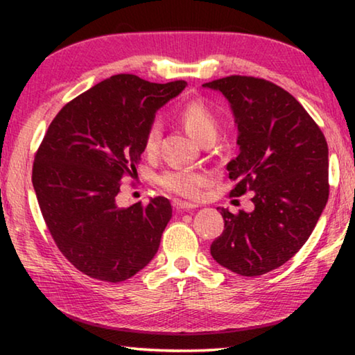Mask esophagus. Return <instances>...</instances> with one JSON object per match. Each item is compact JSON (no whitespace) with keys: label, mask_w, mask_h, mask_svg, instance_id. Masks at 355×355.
Wrapping results in <instances>:
<instances>
[{"label":"esophagus","mask_w":355,"mask_h":355,"mask_svg":"<svg viewBox=\"0 0 355 355\" xmlns=\"http://www.w3.org/2000/svg\"><path fill=\"white\" fill-rule=\"evenodd\" d=\"M173 208L177 209V211H183V209H194L199 205H196V203H191V202H184V200H173L172 202Z\"/></svg>","instance_id":"34e87169"}]
</instances>
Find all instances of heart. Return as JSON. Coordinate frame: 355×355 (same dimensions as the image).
<instances>
[{
  "label": "heart",
  "mask_w": 355,
  "mask_h": 355,
  "mask_svg": "<svg viewBox=\"0 0 355 355\" xmlns=\"http://www.w3.org/2000/svg\"><path fill=\"white\" fill-rule=\"evenodd\" d=\"M178 122L188 133L202 144L213 142L220 128L219 114L203 98H192L180 107L177 112ZM161 141V123L158 120L148 123L144 133L142 148L144 153L153 156L158 153ZM156 182L166 191L173 194L196 199L202 191L211 183V173L203 169H184V167H171L161 172Z\"/></svg>",
  "instance_id": "1"
}]
</instances>
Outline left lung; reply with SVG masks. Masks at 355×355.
Instances as JSON below:
<instances>
[{"instance_id":"left-lung-1","label":"left lung","mask_w":355,"mask_h":355,"mask_svg":"<svg viewBox=\"0 0 355 355\" xmlns=\"http://www.w3.org/2000/svg\"><path fill=\"white\" fill-rule=\"evenodd\" d=\"M235 112L239 155L227 164L230 197L250 192L254 211L220 209L211 244L222 266L245 277L285 264L313 232L329 199V148L321 128L290 92L263 78L230 75L203 84Z\"/></svg>"}]
</instances>
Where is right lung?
<instances>
[{
	"instance_id": "obj_1",
	"label": "right lung",
	"mask_w": 355,
	"mask_h": 355,
	"mask_svg": "<svg viewBox=\"0 0 355 355\" xmlns=\"http://www.w3.org/2000/svg\"><path fill=\"white\" fill-rule=\"evenodd\" d=\"M184 87L183 80L114 75L69 101L48 127L34 156V191L53 241L89 277L127 280L158 252L171 202L158 196L120 208L116 197L139 164L156 110Z\"/></svg>"
}]
</instances>
